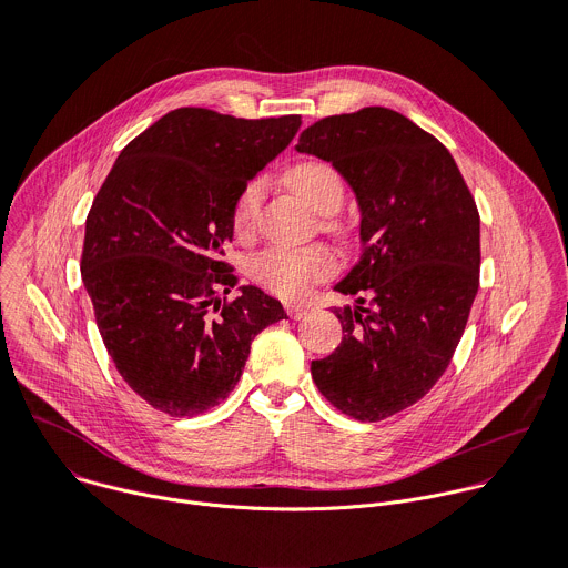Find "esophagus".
<instances>
[{"label":"esophagus","instance_id":"1","mask_svg":"<svg viewBox=\"0 0 568 568\" xmlns=\"http://www.w3.org/2000/svg\"><path fill=\"white\" fill-rule=\"evenodd\" d=\"M285 312L290 318H301L307 314V307L301 303H285Z\"/></svg>","mask_w":568,"mask_h":568}]
</instances>
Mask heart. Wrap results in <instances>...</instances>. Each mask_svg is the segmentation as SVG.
<instances>
[{"label":"heart","mask_w":568,"mask_h":568,"mask_svg":"<svg viewBox=\"0 0 568 568\" xmlns=\"http://www.w3.org/2000/svg\"><path fill=\"white\" fill-rule=\"evenodd\" d=\"M287 184L318 213H333L339 209L344 186L337 171L318 159H305L294 164L287 175ZM263 180H252L237 193L231 209V226L237 237H250L256 229V217L263 200ZM333 233H344L335 222H326ZM337 272V256L326 245L307 247H270L258 252L247 263V274L265 292L296 301L312 292L321 281H328Z\"/></svg>","instance_id":"1"}]
</instances>
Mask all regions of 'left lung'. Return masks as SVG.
<instances>
[{
	"label": "left lung",
	"instance_id": "left-lung-1",
	"mask_svg": "<svg viewBox=\"0 0 568 568\" xmlns=\"http://www.w3.org/2000/svg\"><path fill=\"white\" fill-rule=\"evenodd\" d=\"M296 150L331 161L362 211L364 254L337 285L359 305L333 310L346 335L312 379L342 414L377 423L423 399L454 357L478 292V209L449 150L388 108L321 119Z\"/></svg>",
	"mask_w": 568,
	"mask_h": 568
}]
</instances>
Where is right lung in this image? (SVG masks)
I'll return each instance as SVG.
<instances>
[{"mask_svg":"<svg viewBox=\"0 0 568 568\" xmlns=\"http://www.w3.org/2000/svg\"><path fill=\"white\" fill-rule=\"evenodd\" d=\"M298 128V114L180 108L121 150L97 193L80 272L116 371L152 409L173 418L213 409L254 337L285 318L281 301L254 285L226 298L237 276L222 247L237 193Z\"/></svg>","mask_w":568,"mask_h":568,"instance_id":"add662e5","label":"right lung"}]
</instances>
